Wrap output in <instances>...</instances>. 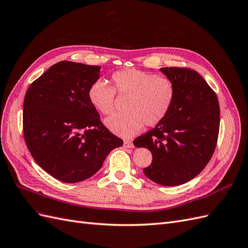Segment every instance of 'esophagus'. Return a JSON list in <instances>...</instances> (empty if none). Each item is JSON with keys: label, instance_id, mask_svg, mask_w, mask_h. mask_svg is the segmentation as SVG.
<instances>
[{"label": "esophagus", "instance_id": "34e87169", "mask_svg": "<svg viewBox=\"0 0 248 248\" xmlns=\"http://www.w3.org/2000/svg\"><path fill=\"white\" fill-rule=\"evenodd\" d=\"M124 148H133V142L130 140H124Z\"/></svg>", "mask_w": 248, "mask_h": 248}]
</instances>
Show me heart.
I'll return each mask as SVG.
<instances>
[{"label":"heart","mask_w":248,"mask_h":248,"mask_svg":"<svg viewBox=\"0 0 248 248\" xmlns=\"http://www.w3.org/2000/svg\"><path fill=\"white\" fill-rule=\"evenodd\" d=\"M114 87L96 79L88 89V98L94 108L110 115L116 108V91L126 97L125 108L106 120L108 128L121 137L129 138L140 132L144 125L155 126L168 116L175 100L176 88L167 77L139 69H123L111 74Z\"/></svg>","instance_id":"heart-1"}]
</instances>
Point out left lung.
<instances>
[{
  "mask_svg": "<svg viewBox=\"0 0 248 248\" xmlns=\"http://www.w3.org/2000/svg\"><path fill=\"white\" fill-rule=\"evenodd\" d=\"M160 71L174 82V103L168 116L133 144L152 153L151 166L142 170L150 180L176 186L197 177L211 159L219 131V103L197 71L179 67Z\"/></svg>",
  "mask_w": 248,
  "mask_h": 248,
  "instance_id": "left-lung-1",
  "label": "left lung"
}]
</instances>
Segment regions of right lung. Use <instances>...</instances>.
Here are the masks:
<instances>
[{
	"label": "right lung",
	"instance_id": "right-lung-1",
	"mask_svg": "<svg viewBox=\"0 0 248 248\" xmlns=\"http://www.w3.org/2000/svg\"><path fill=\"white\" fill-rule=\"evenodd\" d=\"M99 72V66L61 61L34 80L25 96L22 127L29 151L42 170L65 183L92 177L111 150L123 145L88 98Z\"/></svg>",
	"mask_w": 248,
	"mask_h": 248
}]
</instances>
